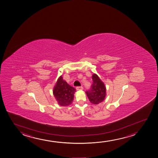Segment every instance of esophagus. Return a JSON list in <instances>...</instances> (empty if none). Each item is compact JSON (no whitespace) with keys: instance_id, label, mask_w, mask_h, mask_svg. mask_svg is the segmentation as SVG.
I'll use <instances>...</instances> for the list:
<instances>
[{"instance_id":"obj_1","label":"esophagus","mask_w":158,"mask_h":158,"mask_svg":"<svg viewBox=\"0 0 158 158\" xmlns=\"http://www.w3.org/2000/svg\"><path fill=\"white\" fill-rule=\"evenodd\" d=\"M76 89H77V90H81L83 89V87L82 86H77L76 87Z\"/></svg>"}]
</instances>
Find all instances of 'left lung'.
<instances>
[{"label":"left lung","instance_id":"8db88e82","mask_svg":"<svg viewBox=\"0 0 158 158\" xmlns=\"http://www.w3.org/2000/svg\"><path fill=\"white\" fill-rule=\"evenodd\" d=\"M93 84L91 89L86 91L87 97L92 104H98L104 100L106 96V87L98 76L94 74L92 76Z\"/></svg>","mask_w":158,"mask_h":158}]
</instances>
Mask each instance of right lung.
<instances>
[{
    "label": "right lung",
    "instance_id": "obj_1",
    "mask_svg": "<svg viewBox=\"0 0 158 158\" xmlns=\"http://www.w3.org/2000/svg\"><path fill=\"white\" fill-rule=\"evenodd\" d=\"M76 89L69 86L61 76L54 87L53 94L60 106H66L71 104Z\"/></svg>",
    "mask_w": 158,
    "mask_h": 158
}]
</instances>
